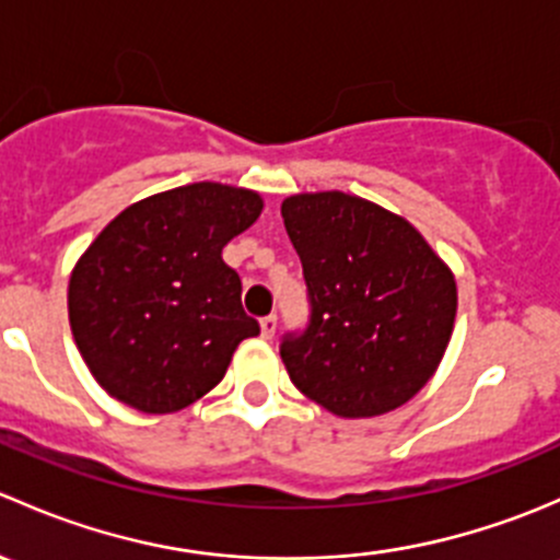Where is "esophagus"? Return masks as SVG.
I'll list each match as a JSON object with an SVG mask.
<instances>
[{
    "instance_id": "obj_1",
    "label": "esophagus",
    "mask_w": 560,
    "mask_h": 560,
    "mask_svg": "<svg viewBox=\"0 0 560 560\" xmlns=\"http://www.w3.org/2000/svg\"><path fill=\"white\" fill-rule=\"evenodd\" d=\"M259 327H262V338H273L276 336V327H279V316L268 314L259 319Z\"/></svg>"
}]
</instances>
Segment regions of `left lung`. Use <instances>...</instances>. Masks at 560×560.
<instances>
[{
    "label": "left lung",
    "mask_w": 560,
    "mask_h": 560,
    "mask_svg": "<svg viewBox=\"0 0 560 560\" xmlns=\"http://www.w3.org/2000/svg\"><path fill=\"white\" fill-rule=\"evenodd\" d=\"M308 322L281 336L292 385L338 417H376L420 393L442 363L457 290L406 219L343 195L287 197Z\"/></svg>",
    "instance_id": "1"
}]
</instances>
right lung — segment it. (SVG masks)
<instances>
[{
  "instance_id": "add662e5",
  "label": "right lung",
  "mask_w": 560,
  "mask_h": 560,
  "mask_svg": "<svg viewBox=\"0 0 560 560\" xmlns=\"http://www.w3.org/2000/svg\"><path fill=\"white\" fill-rule=\"evenodd\" d=\"M259 195L189 184L118 213L78 259L70 327L94 380L145 415L178 411L222 382L259 336L222 248L252 228Z\"/></svg>"
}]
</instances>
